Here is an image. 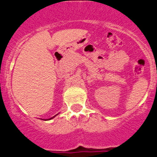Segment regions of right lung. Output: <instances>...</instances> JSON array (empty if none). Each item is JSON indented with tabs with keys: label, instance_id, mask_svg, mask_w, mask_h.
I'll list each match as a JSON object with an SVG mask.
<instances>
[{
	"label": "right lung",
	"instance_id": "1",
	"mask_svg": "<svg viewBox=\"0 0 157 157\" xmlns=\"http://www.w3.org/2000/svg\"><path fill=\"white\" fill-rule=\"evenodd\" d=\"M56 115H57V114H56ZM56 115H55V116H56ZM55 116H54V117H51V118H49V119H48V120H51V119H52V118H54V117H55ZM48 120H47V121H48Z\"/></svg>",
	"mask_w": 157,
	"mask_h": 157
}]
</instances>
